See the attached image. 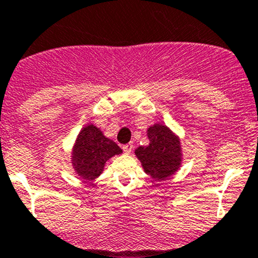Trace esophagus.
I'll return each mask as SVG.
<instances>
[{
    "mask_svg": "<svg viewBox=\"0 0 258 258\" xmlns=\"http://www.w3.org/2000/svg\"><path fill=\"white\" fill-rule=\"evenodd\" d=\"M122 150H123V152L126 154H130L132 152V150H134V145H132V143H127V145L122 146Z\"/></svg>",
    "mask_w": 258,
    "mask_h": 258,
    "instance_id": "obj_1",
    "label": "esophagus"
}]
</instances>
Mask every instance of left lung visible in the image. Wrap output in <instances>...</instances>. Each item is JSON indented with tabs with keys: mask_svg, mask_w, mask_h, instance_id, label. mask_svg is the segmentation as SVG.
Listing matches in <instances>:
<instances>
[{
	"mask_svg": "<svg viewBox=\"0 0 258 258\" xmlns=\"http://www.w3.org/2000/svg\"><path fill=\"white\" fill-rule=\"evenodd\" d=\"M150 145L140 146L135 153L143 169L156 180H164L174 174L181 163V148L179 138L161 123L147 130Z\"/></svg>",
	"mask_w": 258,
	"mask_h": 258,
	"instance_id": "8db88e82",
	"label": "left lung"
}]
</instances>
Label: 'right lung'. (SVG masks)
Instances as JSON below:
<instances>
[{
    "instance_id": "add662e5",
    "label": "right lung",
    "mask_w": 258,
    "mask_h": 258,
    "mask_svg": "<svg viewBox=\"0 0 258 258\" xmlns=\"http://www.w3.org/2000/svg\"><path fill=\"white\" fill-rule=\"evenodd\" d=\"M120 153L122 150L113 141L105 137L96 126L89 124L81 130L73 148V168L83 179L94 180L108 159Z\"/></svg>"
}]
</instances>
